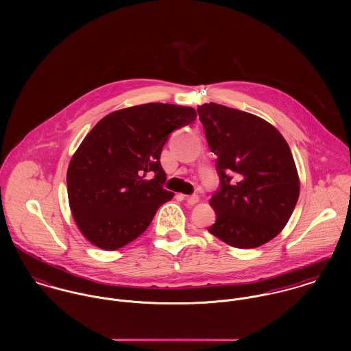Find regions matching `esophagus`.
Returning a JSON list of instances; mask_svg holds the SVG:
<instances>
[{
	"label": "esophagus",
	"mask_w": 351,
	"mask_h": 351,
	"mask_svg": "<svg viewBox=\"0 0 351 351\" xmlns=\"http://www.w3.org/2000/svg\"><path fill=\"white\" fill-rule=\"evenodd\" d=\"M185 200L188 204H191V205H195V204H197L199 200H200V197L197 196V195H191V196H185Z\"/></svg>",
	"instance_id": "esophagus-1"
}]
</instances>
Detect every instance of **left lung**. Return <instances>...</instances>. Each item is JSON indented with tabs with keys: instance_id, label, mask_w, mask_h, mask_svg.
Returning <instances> with one entry per match:
<instances>
[{
	"instance_id": "8db88e82",
	"label": "left lung",
	"mask_w": 351,
	"mask_h": 351,
	"mask_svg": "<svg viewBox=\"0 0 351 351\" xmlns=\"http://www.w3.org/2000/svg\"><path fill=\"white\" fill-rule=\"evenodd\" d=\"M197 112L220 181L209 201L216 221L208 231L238 249L267 243L287 226L300 193L287 141L247 112L215 102Z\"/></svg>"
}]
</instances>
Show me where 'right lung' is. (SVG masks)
I'll return each mask as SVG.
<instances>
[{
    "label": "right lung",
    "mask_w": 351,
    "mask_h": 351,
    "mask_svg": "<svg viewBox=\"0 0 351 351\" xmlns=\"http://www.w3.org/2000/svg\"><path fill=\"white\" fill-rule=\"evenodd\" d=\"M196 117L193 108L151 102L109 113L86 135L66 181L73 217L90 243L117 250L147 230L174 196L163 188L162 149Z\"/></svg>",
    "instance_id": "obj_1"
}]
</instances>
